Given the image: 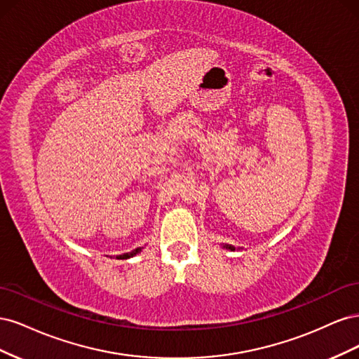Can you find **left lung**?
I'll list each match as a JSON object with an SVG mask.
<instances>
[{
    "instance_id": "left-lung-1",
    "label": "left lung",
    "mask_w": 359,
    "mask_h": 359,
    "mask_svg": "<svg viewBox=\"0 0 359 359\" xmlns=\"http://www.w3.org/2000/svg\"><path fill=\"white\" fill-rule=\"evenodd\" d=\"M223 248H226V250H231V252H233V250H236L233 245H231V244H224L223 245Z\"/></svg>"
}]
</instances>
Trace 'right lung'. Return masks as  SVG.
<instances>
[{"mask_svg": "<svg viewBox=\"0 0 359 359\" xmlns=\"http://www.w3.org/2000/svg\"><path fill=\"white\" fill-rule=\"evenodd\" d=\"M142 252V247H137V248H135L133 252H130V253H124V255H121V256H118L116 259H130V257H133V256H136L137 253H140Z\"/></svg>", "mask_w": 359, "mask_h": 359, "instance_id": "obj_1", "label": "right lung"}]
</instances>
